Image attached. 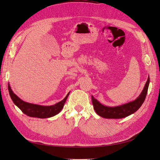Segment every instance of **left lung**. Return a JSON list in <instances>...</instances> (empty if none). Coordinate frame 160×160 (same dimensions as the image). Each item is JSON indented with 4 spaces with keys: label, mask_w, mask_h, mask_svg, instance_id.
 Masks as SVG:
<instances>
[{
    "label": "left lung",
    "mask_w": 160,
    "mask_h": 160,
    "mask_svg": "<svg viewBox=\"0 0 160 160\" xmlns=\"http://www.w3.org/2000/svg\"><path fill=\"white\" fill-rule=\"evenodd\" d=\"M149 83V77L146 82V85L138 98L133 101L118 107H107L101 105L93 96H91L92 103L96 113L104 118L109 119H120L129 116L133 113L140 108L146 98L148 89Z\"/></svg>",
    "instance_id": "1"
}]
</instances>
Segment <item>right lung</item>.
<instances>
[{
  "mask_svg": "<svg viewBox=\"0 0 160 160\" xmlns=\"http://www.w3.org/2000/svg\"><path fill=\"white\" fill-rule=\"evenodd\" d=\"M8 88L9 94H10L13 103L25 115L29 116V117L38 118H51L59 113L62 109V108H63L65 101L69 95V93L64 98V99H62L60 102L57 103L54 105L42 106L25 102V101H23L20 98H18V97H17L13 93L9 85Z\"/></svg>",
  "mask_w": 160,
  "mask_h": 160,
  "instance_id": "add662e5",
  "label": "right lung"
}]
</instances>
